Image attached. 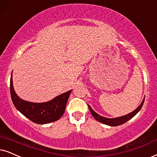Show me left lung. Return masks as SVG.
<instances>
[{
	"instance_id": "1",
	"label": "left lung",
	"mask_w": 157,
	"mask_h": 157,
	"mask_svg": "<svg viewBox=\"0 0 157 157\" xmlns=\"http://www.w3.org/2000/svg\"><path fill=\"white\" fill-rule=\"evenodd\" d=\"M144 100H145V97H144V100H143V101L141 102V104H140V106H138L137 109H136L133 112H130V114L124 115V116L118 117H115V118H106V117H103V116H101V115L97 114L96 112H94L93 109L91 108V107L89 106L88 104V105L89 110H90L91 114H92V116L95 119H96L97 121L103 123V124H107V125H109V126H118V125H120V124H124V123H125L126 122H128V120H130V119H132V117H133L135 115H136L137 113H138L140 109H141L143 105H144Z\"/></svg>"
}]
</instances>
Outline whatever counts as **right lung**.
<instances>
[{"mask_svg":"<svg viewBox=\"0 0 157 157\" xmlns=\"http://www.w3.org/2000/svg\"><path fill=\"white\" fill-rule=\"evenodd\" d=\"M72 90L62 93L47 102H29L23 100L17 95L13 86L12 74L10 80L11 100L17 109L32 122L40 124L55 122L62 117Z\"/></svg>","mask_w":157,"mask_h":157,"instance_id":"add662e5","label":"right lung"}]
</instances>
